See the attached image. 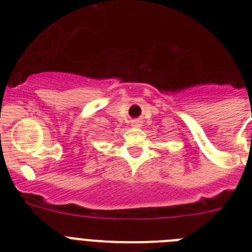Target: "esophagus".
Masks as SVG:
<instances>
[{
  "mask_svg": "<svg viewBox=\"0 0 252 252\" xmlns=\"http://www.w3.org/2000/svg\"><path fill=\"white\" fill-rule=\"evenodd\" d=\"M131 124H132V126H140L139 120H132V121H131Z\"/></svg>",
  "mask_w": 252,
  "mask_h": 252,
  "instance_id": "esophagus-1",
  "label": "esophagus"
}]
</instances>
